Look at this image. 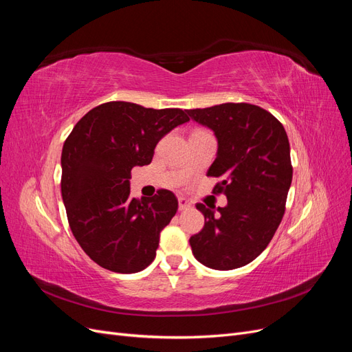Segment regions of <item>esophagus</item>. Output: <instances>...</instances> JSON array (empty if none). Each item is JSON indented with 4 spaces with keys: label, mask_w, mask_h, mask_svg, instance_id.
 <instances>
[{
    "label": "esophagus",
    "mask_w": 352,
    "mask_h": 352,
    "mask_svg": "<svg viewBox=\"0 0 352 352\" xmlns=\"http://www.w3.org/2000/svg\"><path fill=\"white\" fill-rule=\"evenodd\" d=\"M177 201H179V210L180 211H185V210L190 208V202L185 197H179Z\"/></svg>",
    "instance_id": "34e87169"
}]
</instances>
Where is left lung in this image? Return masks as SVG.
<instances>
[{
    "label": "left lung",
    "mask_w": 352,
    "mask_h": 352,
    "mask_svg": "<svg viewBox=\"0 0 352 352\" xmlns=\"http://www.w3.org/2000/svg\"><path fill=\"white\" fill-rule=\"evenodd\" d=\"M186 113L217 138V157L207 176L220 179L212 194L228 198V206L216 211L197 204L207 221L190 236V248L210 269L242 267L265 250L285 214L292 182L287 135L272 113L247 102Z\"/></svg>",
    "instance_id": "1"
}]
</instances>
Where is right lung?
<instances>
[{
  "label": "right lung",
  "instance_id": "add662e5",
  "mask_svg": "<svg viewBox=\"0 0 352 352\" xmlns=\"http://www.w3.org/2000/svg\"><path fill=\"white\" fill-rule=\"evenodd\" d=\"M189 122L180 109L104 102L74 124L61 153V197L73 236L92 261L136 273L155 258L160 232L177 211L173 192L131 198V170L151 163L154 148Z\"/></svg>",
  "mask_w": 352,
  "mask_h": 352
}]
</instances>
